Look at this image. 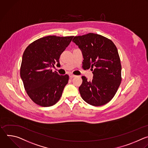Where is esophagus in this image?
<instances>
[{"instance_id": "34e87169", "label": "esophagus", "mask_w": 148, "mask_h": 148, "mask_svg": "<svg viewBox=\"0 0 148 148\" xmlns=\"http://www.w3.org/2000/svg\"><path fill=\"white\" fill-rule=\"evenodd\" d=\"M69 77L70 78H73V77H75L76 76L75 75H72V74H69Z\"/></svg>"}]
</instances>
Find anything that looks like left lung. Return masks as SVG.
I'll use <instances>...</instances> for the list:
<instances>
[{
  "label": "left lung",
  "instance_id": "8db88e82",
  "mask_svg": "<svg viewBox=\"0 0 148 148\" xmlns=\"http://www.w3.org/2000/svg\"><path fill=\"white\" fill-rule=\"evenodd\" d=\"M72 41L82 51L83 67L93 71L92 80L82 77L79 88L82 98L94 106L106 104L113 98L121 81V65L116 46L111 40L95 33L76 36Z\"/></svg>",
  "mask_w": 148,
  "mask_h": 148
}]
</instances>
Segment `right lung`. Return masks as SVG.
<instances>
[{
	"mask_svg": "<svg viewBox=\"0 0 148 148\" xmlns=\"http://www.w3.org/2000/svg\"><path fill=\"white\" fill-rule=\"evenodd\" d=\"M73 36H49L38 39L25 49L20 77L27 95L37 104L49 107L61 98L69 76L60 75L52 68Z\"/></svg>",
	"mask_w": 148,
	"mask_h": 148,
	"instance_id": "obj_1",
	"label": "right lung"
}]
</instances>
